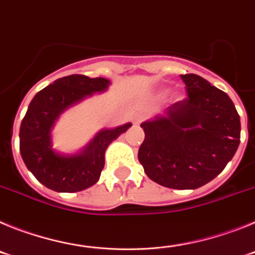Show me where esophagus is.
<instances>
[{"mask_svg":"<svg viewBox=\"0 0 255 255\" xmlns=\"http://www.w3.org/2000/svg\"><path fill=\"white\" fill-rule=\"evenodd\" d=\"M141 121V117L140 116H135L134 117V124H139Z\"/></svg>","mask_w":255,"mask_h":255,"instance_id":"esophagus-1","label":"esophagus"}]
</instances>
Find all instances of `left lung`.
Listing matches in <instances>:
<instances>
[{"instance_id": "8db88e82", "label": "left lung", "mask_w": 255, "mask_h": 255, "mask_svg": "<svg viewBox=\"0 0 255 255\" xmlns=\"http://www.w3.org/2000/svg\"><path fill=\"white\" fill-rule=\"evenodd\" d=\"M188 97L141 124L138 158L154 182L198 189L218 176L240 143V116L225 92L195 74L181 75Z\"/></svg>"}]
</instances>
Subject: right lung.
Listing matches in <instances>:
<instances>
[{
  "label": "right lung",
  "mask_w": 255,
  "mask_h": 255,
  "mask_svg": "<svg viewBox=\"0 0 255 255\" xmlns=\"http://www.w3.org/2000/svg\"><path fill=\"white\" fill-rule=\"evenodd\" d=\"M108 84L105 78L74 74L57 79L31 100L20 126V153L28 170L51 190L75 193L94 185L110 143L131 126L102 130L80 154L66 157L52 150L49 132L58 115L84 97L106 91Z\"/></svg>",
  "instance_id": "add662e5"
}]
</instances>
